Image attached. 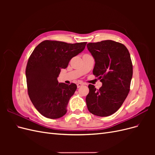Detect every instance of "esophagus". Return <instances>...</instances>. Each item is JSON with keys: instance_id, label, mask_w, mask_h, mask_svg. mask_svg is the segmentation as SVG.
Segmentation results:
<instances>
[{"instance_id": "34e87169", "label": "esophagus", "mask_w": 155, "mask_h": 155, "mask_svg": "<svg viewBox=\"0 0 155 155\" xmlns=\"http://www.w3.org/2000/svg\"><path fill=\"white\" fill-rule=\"evenodd\" d=\"M83 85V83H78L77 84V87H78V88L81 87H82Z\"/></svg>"}]
</instances>
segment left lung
I'll return each mask as SVG.
<instances>
[{
	"label": "left lung",
	"instance_id": "obj_1",
	"mask_svg": "<svg viewBox=\"0 0 155 155\" xmlns=\"http://www.w3.org/2000/svg\"><path fill=\"white\" fill-rule=\"evenodd\" d=\"M87 46L95 60L93 74L102 83L100 89L88 85V110L96 116H110L120 109L130 91L133 77L130 54L125 45L112 40L89 43Z\"/></svg>",
	"mask_w": 155,
	"mask_h": 155
}]
</instances>
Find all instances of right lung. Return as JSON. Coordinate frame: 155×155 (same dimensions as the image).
<instances>
[{"instance_id":"add662e5","label":"right lung","mask_w":155,"mask_h":155,"mask_svg":"<svg viewBox=\"0 0 155 155\" xmlns=\"http://www.w3.org/2000/svg\"><path fill=\"white\" fill-rule=\"evenodd\" d=\"M86 44L46 40L30 56L26 68L28 93L35 109L46 118L57 119L67 113L68 103L77 85L59 83L58 78L61 69L66 68Z\"/></svg>"}]
</instances>
